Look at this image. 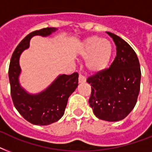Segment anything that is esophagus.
Wrapping results in <instances>:
<instances>
[{"instance_id":"esophagus-1","label":"esophagus","mask_w":152,"mask_h":152,"mask_svg":"<svg viewBox=\"0 0 152 152\" xmlns=\"http://www.w3.org/2000/svg\"><path fill=\"white\" fill-rule=\"evenodd\" d=\"M86 82V77L82 74H80L79 75V83H85Z\"/></svg>"}]
</instances>
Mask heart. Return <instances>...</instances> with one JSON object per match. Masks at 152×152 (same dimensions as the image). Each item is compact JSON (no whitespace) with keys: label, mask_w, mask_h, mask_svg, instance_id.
<instances>
[{"label":"heart","mask_w":152,"mask_h":152,"mask_svg":"<svg viewBox=\"0 0 152 152\" xmlns=\"http://www.w3.org/2000/svg\"><path fill=\"white\" fill-rule=\"evenodd\" d=\"M80 53L87 60V68L91 72H99L106 69L110 61L113 46L109 40L99 36H91L81 45Z\"/></svg>","instance_id":"1"}]
</instances>
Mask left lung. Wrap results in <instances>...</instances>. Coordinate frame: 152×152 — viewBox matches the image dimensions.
<instances>
[{
  "label": "left lung",
  "instance_id": "8db88e82",
  "mask_svg": "<svg viewBox=\"0 0 152 152\" xmlns=\"http://www.w3.org/2000/svg\"><path fill=\"white\" fill-rule=\"evenodd\" d=\"M107 34L115 43L117 56L110 68L87 80L91 86L89 103L98 118L118 121L126 118L136 106L141 71L133 49L118 35Z\"/></svg>",
  "mask_w": 152,
  "mask_h": 152
}]
</instances>
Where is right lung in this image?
I'll list each match as a JSON object with an SVG mask.
<instances>
[{
    "label": "right lung",
    "instance_id": "1",
    "mask_svg": "<svg viewBox=\"0 0 152 152\" xmlns=\"http://www.w3.org/2000/svg\"><path fill=\"white\" fill-rule=\"evenodd\" d=\"M57 29L46 27L30 33L20 42L12 56L8 69L11 95L18 112L27 121L37 125H47L56 122L64 115L69 96L78 86V73L60 75L46 90L31 95L19 83L20 54L29 47L30 39L34 35L49 36Z\"/></svg>",
    "mask_w": 152,
    "mask_h": 152
}]
</instances>
